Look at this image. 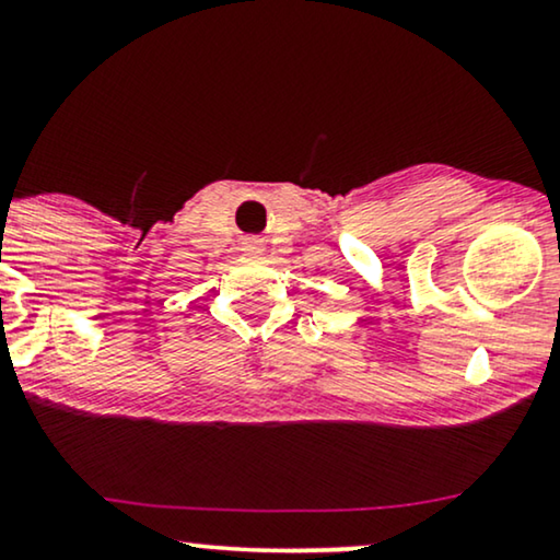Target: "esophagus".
I'll use <instances>...</instances> for the list:
<instances>
[{"label": "esophagus", "instance_id": "esophagus-1", "mask_svg": "<svg viewBox=\"0 0 560 560\" xmlns=\"http://www.w3.org/2000/svg\"><path fill=\"white\" fill-rule=\"evenodd\" d=\"M244 244H247L249 252H257L259 249V240H247Z\"/></svg>", "mask_w": 560, "mask_h": 560}]
</instances>
